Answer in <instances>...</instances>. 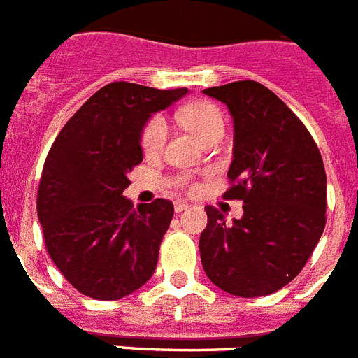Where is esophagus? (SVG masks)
<instances>
[{"label":"esophagus","mask_w":358,"mask_h":358,"mask_svg":"<svg viewBox=\"0 0 358 358\" xmlns=\"http://www.w3.org/2000/svg\"><path fill=\"white\" fill-rule=\"evenodd\" d=\"M188 208H190V205H188V203H185V201H177L176 203V213H185V210H188Z\"/></svg>","instance_id":"1"}]
</instances>
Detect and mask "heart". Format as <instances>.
Segmentation results:
<instances>
[{
	"label": "heart",
	"mask_w": 358,
	"mask_h": 358,
	"mask_svg": "<svg viewBox=\"0 0 358 358\" xmlns=\"http://www.w3.org/2000/svg\"><path fill=\"white\" fill-rule=\"evenodd\" d=\"M177 118L181 122L188 131H192L197 138L207 142L213 136H222L224 133V116L220 113V108L210 101H194L187 107H182L179 113H177ZM166 134H168V125H166V120L159 114L151 116L148 122H145L144 129L140 133V145L144 150L145 155H159L164 148ZM177 182L181 187L188 188V190H194L196 185H194L192 177L188 173H182Z\"/></svg>",
	"instance_id": "1"
}]
</instances>
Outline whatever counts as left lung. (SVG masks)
I'll list each match as a JSON object with an SVG mask.
<instances>
[{
	"mask_svg": "<svg viewBox=\"0 0 358 358\" xmlns=\"http://www.w3.org/2000/svg\"><path fill=\"white\" fill-rule=\"evenodd\" d=\"M203 92L225 103L233 116L231 187L224 197L244 201V216L233 225L216 207H205L203 270L233 296H268L303 270L324 233V159L301 120L264 85L248 79Z\"/></svg>",
	"mask_w": 358,
	"mask_h": 358,
	"instance_id": "obj_1",
	"label": "left lung"
}]
</instances>
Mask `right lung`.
Returning a JSON list of instances; mask_svg holds the SVG:
<instances>
[{
	"label": "right lung",
	"instance_id": "1",
	"mask_svg": "<svg viewBox=\"0 0 358 358\" xmlns=\"http://www.w3.org/2000/svg\"><path fill=\"white\" fill-rule=\"evenodd\" d=\"M187 88L110 83L87 99L57 134L40 177L38 213L45 250L81 294L113 301L150 281L173 203L134 208L124 190L142 162L140 133L151 114Z\"/></svg>",
	"mask_w": 358,
	"mask_h": 358
}]
</instances>
